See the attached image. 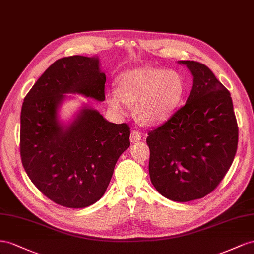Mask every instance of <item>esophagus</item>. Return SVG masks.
<instances>
[{
  "mask_svg": "<svg viewBox=\"0 0 254 254\" xmlns=\"http://www.w3.org/2000/svg\"><path fill=\"white\" fill-rule=\"evenodd\" d=\"M129 139H131V141L134 143V142H137L139 141L141 139V134L138 132V131H132L131 132V137H129Z\"/></svg>",
  "mask_w": 254,
  "mask_h": 254,
  "instance_id": "obj_1",
  "label": "esophagus"
}]
</instances>
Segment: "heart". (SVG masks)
<instances>
[{
    "label": "heart",
    "instance_id": "heart-1",
    "mask_svg": "<svg viewBox=\"0 0 254 254\" xmlns=\"http://www.w3.org/2000/svg\"><path fill=\"white\" fill-rule=\"evenodd\" d=\"M184 78L178 71L143 67L123 72L119 87L106 91V100L115 111L122 112L127 102L135 104V115L149 126L170 117L183 98Z\"/></svg>",
    "mask_w": 254,
    "mask_h": 254
}]
</instances>
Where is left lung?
I'll use <instances>...</instances> for the list:
<instances>
[{
  "label": "left lung",
  "mask_w": 254,
  "mask_h": 254,
  "mask_svg": "<svg viewBox=\"0 0 254 254\" xmlns=\"http://www.w3.org/2000/svg\"><path fill=\"white\" fill-rule=\"evenodd\" d=\"M193 75L186 104L148 133L149 173L156 190L177 202L201 199L227 175L238 143L228 89L205 64L180 61Z\"/></svg>",
  "instance_id": "left-lung-1"
}]
</instances>
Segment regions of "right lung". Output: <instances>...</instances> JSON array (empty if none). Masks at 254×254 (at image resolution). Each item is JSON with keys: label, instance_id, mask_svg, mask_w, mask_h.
I'll list each match as a JSON object with an SVG mask.
<instances>
[{"label": "right lung", "instance_id": "obj_1", "mask_svg": "<svg viewBox=\"0 0 254 254\" xmlns=\"http://www.w3.org/2000/svg\"><path fill=\"white\" fill-rule=\"evenodd\" d=\"M105 82L98 57H63L24 98L21 161L33 184L59 205L83 208L96 203L111 182L119 156L129 147L127 123L108 122L92 108H83L67 127L57 120L64 93L104 101Z\"/></svg>", "mask_w": 254, "mask_h": 254}]
</instances>
